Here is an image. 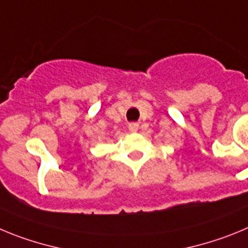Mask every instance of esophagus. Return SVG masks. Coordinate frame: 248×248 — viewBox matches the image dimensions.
Masks as SVG:
<instances>
[{
  "mask_svg": "<svg viewBox=\"0 0 248 248\" xmlns=\"http://www.w3.org/2000/svg\"><path fill=\"white\" fill-rule=\"evenodd\" d=\"M138 127H140V124H137V122H131V124H128V129L131 131V132H137L138 131Z\"/></svg>",
  "mask_w": 248,
  "mask_h": 248,
  "instance_id": "obj_1",
  "label": "esophagus"
}]
</instances>
